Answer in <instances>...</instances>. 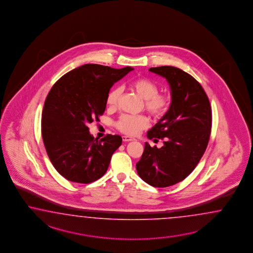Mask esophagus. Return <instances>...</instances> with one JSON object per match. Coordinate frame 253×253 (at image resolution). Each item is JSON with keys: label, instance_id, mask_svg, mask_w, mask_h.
Segmentation results:
<instances>
[{"label": "esophagus", "instance_id": "1", "mask_svg": "<svg viewBox=\"0 0 253 253\" xmlns=\"http://www.w3.org/2000/svg\"><path fill=\"white\" fill-rule=\"evenodd\" d=\"M123 140L124 142H130V141H135L134 138L130 136H123Z\"/></svg>", "mask_w": 253, "mask_h": 253}]
</instances>
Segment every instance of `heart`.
Listing matches in <instances>:
<instances>
[{
  "instance_id": "heart-1",
  "label": "heart",
  "mask_w": 253,
  "mask_h": 253,
  "mask_svg": "<svg viewBox=\"0 0 253 253\" xmlns=\"http://www.w3.org/2000/svg\"><path fill=\"white\" fill-rule=\"evenodd\" d=\"M130 88L144 98V109L155 118H161L169 111L171 105V96L159 94L157 84L148 78H137L129 84ZM122 93L120 87L110 89L106 97L109 107H115ZM149 125V120L145 115L124 114L116 122V127L121 132L127 135H136Z\"/></svg>"
}]
</instances>
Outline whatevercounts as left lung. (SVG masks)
I'll return each mask as SVG.
<instances>
[{"label":"left lung","instance_id":"left-lung-1","mask_svg":"<svg viewBox=\"0 0 253 253\" xmlns=\"http://www.w3.org/2000/svg\"><path fill=\"white\" fill-rule=\"evenodd\" d=\"M169 84V111L147 132L161 148L144 144L136 169L140 178L157 188L176 184L187 178L205 154L212 129V109L200 83L181 69L160 66L149 69Z\"/></svg>","mask_w":253,"mask_h":253}]
</instances>
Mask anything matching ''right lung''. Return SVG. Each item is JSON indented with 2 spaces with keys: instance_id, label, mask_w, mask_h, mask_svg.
Here are the masks:
<instances>
[{
  "instance_id": "1",
  "label": "right lung",
  "mask_w": 253,
  "mask_h": 253,
  "mask_svg": "<svg viewBox=\"0 0 253 253\" xmlns=\"http://www.w3.org/2000/svg\"><path fill=\"white\" fill-rule=\"evenodd\" d=\"M132 70L84 64L62 76L48 92L41 133L48 158L62 177L88 184L108 170L123 138L107 134L97 141L87 125L99 121L109 89Z\"/></svg>"
}]
</instances>
